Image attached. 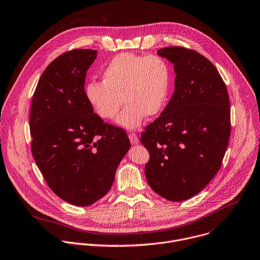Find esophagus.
Wrapping results in <instances>:
<instances>
[{"label":"esophagus","mask_w":260,"mask_h":260,"mask_svg":"<svg viewBox=\"0 0 260 260\" xmlns=\"http://www.w3.org/2000/svg\"><path fill=\"white\" fill-rule=\"evenodd\" d=\"M129 140H130V142H131L133 145H136V144L139 143V139H138L137 135L134 134V133H132V134L129 135Z\"/></svg>","instance_id":"obj_1"}]
</instances>
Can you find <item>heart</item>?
<instances>
[{"label": "heart", "mask_w": 260, "mask_h": 260, "mask_svg": "<svg viewBox=\"0 0 260 260\" xmlns=\"http://www.w3.org/2000/svg\"><path fill=\"white\" fill-rule=\"evenodd\" d=\"M172 86V71L158 55L134 53L116 55L103 73V82H90L86 87L87 101L103 119L117 117V125L128 130L140 127L146 116L154 117L165 108Z\"/></svg>", "instance_id": "1"}]
</instances>
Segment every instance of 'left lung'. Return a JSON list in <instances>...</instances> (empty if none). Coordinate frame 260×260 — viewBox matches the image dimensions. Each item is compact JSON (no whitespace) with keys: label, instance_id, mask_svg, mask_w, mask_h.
Returning a JSON list of instances; mask_svg holds the SVG:
<instances>
[{"label":"left lung","instance_id":"8db88e82","mask_svg":"<svg viewBox=\"0 0 260 260\" xmlns=\"http://www.w3.org/2000/svg\"><path fill=\"white\" fill-rule=\"evenodd\" d=\"M157 54L173 64L174 91L140 138L149 151L145 176L162 198L180 202L200 192L218 173L230 137V101L215 66L180 46Z\"/></svg>","mask_w":260,"mask_h":260}]
</instances>
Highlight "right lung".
<instances>
[{
  "mask_svg": "<svg viewBox=\"0 0 260 260\" xmlns=\"http://www.w3.org/2000/svg\"><path fill=\"white\" fill-rule=\"evenodd\" d=\"M96 50L54 59L38 81L30 111L32 154L48 186L79 207L102 199L131 144L126 132L93 113L85 83Z\"/></svg>",
  "mask_w": 260,
  "mask_h": 260,
  "instance_id": "obj_1",
  "label": "right lung"
}]
</instances>
